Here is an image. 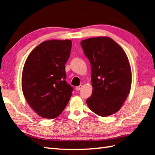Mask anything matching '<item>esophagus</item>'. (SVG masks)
Here are the masks:
<instances>
[{"label": "esophagus", "instance_id": "34e87169", "mask_svg": "<svg viewBox=\"0 0 155 155\" xmlns=\"http://www.w3.org/2000/svg\"><path fill=\"white\" fill-rule=\"evenodd\" d=\"M81 88H82V85H79V86H78V87H76V90H77V91H80L81 89Z\"/></svg>", "mask_w": 155, "mask_h": 155}]
</instances>
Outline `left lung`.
Listing matches in <instances>:
<instances>
[{
  "mask_svg": "<svg viewBox=\"0 0 155 155\" xmlns=\"http://www.w3.org/2000/svg\"><path fill=\"white\" fill-rule=\"evenodd\" d=\"M81 45L91 67L93 93L87 99V105L101 117L116 113L126 101L132 83L126 53L107 37L85 39Z\"/></svg>",
  "mask_w": 155,
  "mask_h": 155,
  "instance_id": "1",
  "label": "left lung"
}]
</instances>
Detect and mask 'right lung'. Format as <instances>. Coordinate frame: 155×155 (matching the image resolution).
<instances>
[{
	"label": "right lung",
	"instance_id": "right-lung-1",
	"mask_svg": "<svg viewBox=\"0 0 155 155\" xmlns=\"http://www.w3.org/2000/svg\"><path fill=\"white\" fill-rule=\"evenodd\" d=\"M71 47L70 40L44 41L25 61L22 73L23 94L29 106L42 118H57L70 100L73 88L65 81V64Z\"/></svg>",
	"mask_w": 155,
	"mask_h": 155
}]
</instances>
